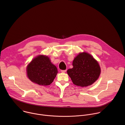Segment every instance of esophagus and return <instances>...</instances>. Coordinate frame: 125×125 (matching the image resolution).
Wrapping results in <instances>:
<instances>
[{"label": "esophagus", "mask_w": 125, "mask_h": 125, "mask_svg": "<svg viewBox=\"0 0 125 125\" xmlns=\"http://www.w3.org/2000/svg\"><path fill=\"white\" fill-rule=\"evenodd\" d=\"M61 72L62 73H65L66 72V70H61Z\"/></svg>", "instance_id": "esophagus-1"}]
</instances>
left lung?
I'll return each mask as SVG.
<instances>
[{
  "mask_svg": "<svg viewBox=\"0 0 125 125\" xmlns=\"http://www.w3.org/2000/svg\"><path fill=\"white\" fill-rule=\"evenodd\" d=\"M73 68L67 70V73L73 83L82 87L92 84L98 78L100 68L98 62L90 54L83 52L74 59Z\"/></svg>",
  "mask_w": 125,
  "mask_h": 125,
  "instance_id": "obj_1",
  "label": "left lung"
}]
</instances>
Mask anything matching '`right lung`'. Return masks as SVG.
<instances>
[{
	"label": "right lung",
	"instance_id": "1",
	"mask_svg": "<svg viewBox=\"0 0 125 125\" xmlns=\"http://www.w3.org/2000/svg\"><path fill=\"white\" fill-rule=\"evenodd\" d=\"M27 75L33 83L39 85L51 84L58 73L57 69L47 56L40 55L34 58L27 68Z\"/></svg>",
	"mask_w": 125,
	"mask_h": 125
}]
</instances>
